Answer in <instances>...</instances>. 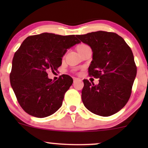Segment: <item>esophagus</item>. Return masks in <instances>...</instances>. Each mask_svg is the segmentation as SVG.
<instances>
[{
	"instance_id": "esophagus-1",
	"label": "esophagus",
	"mask_w": 148,
	"mask_h": 148,
	"mask_svg": "<svg viewBox=\"0 0 148 148\" xmlns=\"http://www.w3.org/2000/svg\"><path fill=\"white\" fill-rule=\"evenodd\" d=\"M73 79H74V81H76V80H77V79H78V78L74 77V78H73Z\"/></svg>"
}]
</instances>
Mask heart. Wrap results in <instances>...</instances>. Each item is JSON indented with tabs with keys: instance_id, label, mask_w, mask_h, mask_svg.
I'll return each instance as SVG.
<instances>
[{
	"instance_id": "obj_1",
	"label": "heart",
	"mask_w": 148,
	"mask_h": 148,
	"mask_svg": "<svg viewBox=\"0 0 148 148\" xmlns=\"http://www.w3.org/2000/svg\"><path fill=\"white\" fill-rule=\"evenodd\" d=\"M83 46H85V45H81L79 46V47H83Z\"/></svg>"
}]
</instances>
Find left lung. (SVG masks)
<instances>
[{
    "label": "left lung",
    "mask_w": 148,
    "mask_h": 148,
    "mask_svg": "<svg viewBox=\"0 0 148 148\" xmlns=\"http://www.w3.org/2000/svg\"><path fill=\"white\" fill-rule=\"evenodd\" d=\"M76 37L90 47L92 60L88 72L99 79L97 85L84 80L81 99L84 106L100 116L118 113L130 99L136 76L132 49L115 33L100 30Z\"/></svg>",
    "instance_id": "obj_1"
}]
</instances>
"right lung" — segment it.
<instances>
[{"label":"right lung","instance_id":"obj_1","mask_svg":"<svg viewBox=\"0 0 148 148\" xmlns=\"http://www.w3.org/2000/svg\"><path fill=\"white\" fill-rule=\"evenodd\" d=\"M75 35L44 33L27 37L14 53L10 84L20 106L27 113L45 118L60 108L73 79L66 74L49 79L62 64L67 49L79 44Z\"/></svg>","mask_w":148,"mask_h":148}]
</instances>
